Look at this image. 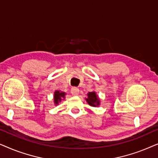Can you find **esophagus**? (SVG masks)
<instances>
[{"instance_id": "34e87169", "label": "esophagus", "mask_w": 158, "mask_h": 158, "mask_svg": "<svg viewBox=\"0 0 158 158\" xmlns=\"http://www.w3.org/2000/svg\"><path fill=\"white\" fill-rule=\"evenodd\" d=\"M71 94H72L73 96H77V95H78L79 94V89L75 87L72 88H71Z\"/></svg>"}]
</instances>
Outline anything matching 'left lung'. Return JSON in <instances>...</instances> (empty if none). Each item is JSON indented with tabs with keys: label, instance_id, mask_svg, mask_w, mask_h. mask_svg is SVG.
Segmentation results:
<instances>
[{
	"label": "left lung",
	"instance_id": "1",
	"mask_svg": "<svg viewBox=\"0 0 158 158\" xmlns=\"http://www.w3.org/2000/svg\"><path fill=\"white\" fill-rule=\"evenodd\" d=\"M88 98H85L88 104L91 106H98L100 104V100H99L98 96H97L96 92H89L88 94Z\"/></svg>",
	"mask_w": 158,
	"mask_h": 158
}]
</instances>
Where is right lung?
<instances>
[{
	"label": "right lung",
	"mask_w": 158,
	"mask_h": 158,
	"mask_svg": "<svg viewBox=\"0 0 158 158\" xmlns=\"http://www.w3.org/2000/svg\"><path fill=\"white\" fill-rule=\"evenodd\" d=\"M64 96H65V93L64 92L56 90L55 94H54V103H55V106L57 105L59 102L62 100V98H64Z\"/></svg>",
	"instance_id": "right-lung-1"
}]
</instances>
